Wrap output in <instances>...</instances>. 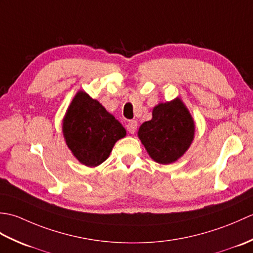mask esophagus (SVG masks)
Here are the masks:
<instances>
[{
    "instance_id": "1",
    "label": "esophagus",
    "mask_w": 253,
    "mask_h": 253,
    "mask_svg": "<svg viewBox=\"0 0 253 253\" xmlns=\"http://www.w3.org/2000/svg\"><path fill=\"white\" fill-rule=\"evenodd\" d=\"M127 130L129 133H135L137 130V122L136 121H129L127 124Z\"/></svg>"
}]
</instances>
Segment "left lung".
I'll use <instances>...</instances> for the list:
<instances>
[{"mask_svg":"<svg viewBox=\"0 0 253 253\" xmlns=\"http://www.w3.org/2000/svg\"><path fill=\"white\" fill-rule=\"evenodd\" d=\"M138 137L155 162L170 164L189 149L195 122L182 101L176 98L154 107L152 120L142 124Z\"/></svg>","mask_w":253,"mask_h":253,"instance_id":"left-lung-1","label":"left lung"}]
</instances>
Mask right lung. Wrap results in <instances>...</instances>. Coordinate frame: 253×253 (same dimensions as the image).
Returning a JSON list of instances; mask_svg holds the SVG:
<instances>
[{
	"instance_id": "add662e5",
	"label": "right lung",
	"mask_w": 253,
	"mask_h": 253,
	"mask_svg": "<svg viewBox=\"0 0 253 253\" xmlns=\"http://www.w3.org/2000/svg\"><path fill=\"white\" fill-rule=\"evenodd\" d=\"M63 135L74 157L88 168H95L109 158L126 130L99 101L78 91L63 120Z\"/></svg>"
}]
</instances>
